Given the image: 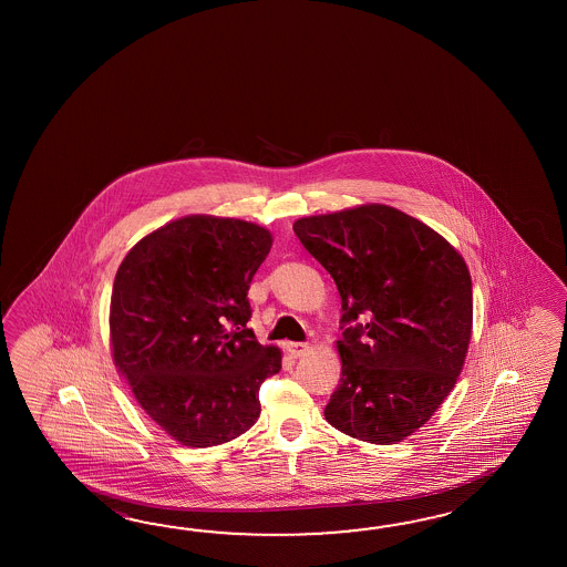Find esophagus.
I'll list each match as a JSON object with an SVG mask.
<instances>
[{
  "mask_svg": "<svg viewBox=\"0 0 567 567\" xmlns=\"http://www.w3.org/2000/svg\"><path fill=\"white\" fill-rule=\"evenodd\" d=\"M286 350H288L293 359H300V357H303V354L310 350V344H306V342H288Z\"/></svg>",
  "mask_w": 567,
  "mask_h": 567,
  "instance_id": "1",
  "label": "esophagus"
}]
</instances>
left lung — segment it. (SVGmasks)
I'll use <instances>...</instances> for the list:
<instances>
[{"label":"left lung","mask_w":567,"mask_h":567,"mask_svg":"<svg viewBox=\"0 0 567 567\" xmlns=\"http://www.w3.org/2000/svg\"><path fill=\"white\" fill-rule=\"evenodd\" d=\"M342 300V377L324 415L342 434L398 444L456 385L472 334L462 255L422 220L361 205L293 223Z\"/></svg>","instance_id":"left-lung-1"}]
</instances>
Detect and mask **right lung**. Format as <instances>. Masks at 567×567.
<instances>
[{
    "mask_svg": "<svg viewBox=\"0 0 567 567\" xmlns=\"http://www.w3.org/2000/svg\"><path fill=\"white\" fill-rule=\"evenodd\" d=\"M271 233L239 218L190 215L145 235L111 293V349L142 410L182 446L245 434L281 350L247 328V291Z\"/></svg>",
    "mask_w": 567,
    "mask_h": 567,
    "instance_id": "right-lung-1",
    "label": "right lung"
}]
</instances>
